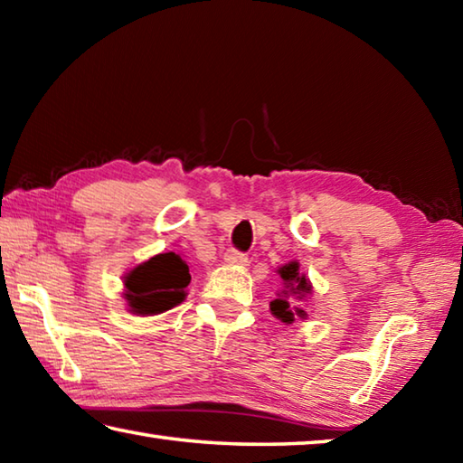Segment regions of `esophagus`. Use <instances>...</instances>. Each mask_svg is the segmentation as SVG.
<instances>
[{
  "instance_id": "1",
  "label": "esophagus",
  "mask_w": 463,
  "mask_h": 463,
  "mask_svg": "<svg viewBox=\"0 0 463 463\" xmlns=\"http://www.w3.org/2000/svg\"><path fill=\"white\" fill-rule=\"evenodd\" d=\"M224 261L231 265H249V255L241 253V250H237V249H229L224 253Z\"/></svg>"
}]
</instances>
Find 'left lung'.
Segmentation results:
<instances>
[{
    "label": "left lung",
    "instance_id": "8db88e82",
    "mask_svg": "<svg viewBox=\"0 0 463 463\" xmlns=\"http://www.w3.org/2000/svg\"><path fill=\"white\" fill-rule=\"evenodd\" d=\"M279 276L284 279V292H281L276 300L269 304L271 315L278 317L281 323H294L296 317L304 318L307 312L300 308V302L304 296L312 292L310 281L307 279V276H300L298 273V263H288L284 268H279Z\"/></svg>",
    "mask_w": 463,
    "mask_h": 463
}]
</instances>
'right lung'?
Listing matches in <instances>:
<instances>
[{
	"label": "right lung",
	"instance_id": "obj_1",
	"mask_svg": "<svg viewBox=\"0 0 463 463\" xmlns=\"http://www.w3.org/2000/svg\"><path fill=\"white\" fill-rule=\"evenodd\" d=\"M190 268L174 250L155 255L146 263L132 269L124 286L127 300L135 315H161L184 302L185 288L190 284Z\"/></svg>",
	"mask_w": 463,
	"mask_h": 463
}]
</instances>
